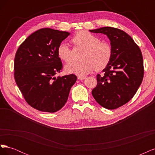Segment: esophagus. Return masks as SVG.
<instances>
[{
  "instance_id": "34e87169",
  "label": "esophagus",
  "mask_w": 155,
  "mask_h": 155,
  "mask_svg": "<svg viewBox=\"0 0 155 155\" xmlns=\"http://www.w3.org/2000/svg\"><path fill=\"white\" fill-rule=\"evenodd\" d=\"M85 78H86L85 76H78V79L79 80H83Z\"/></svg>"
}]
</instances>
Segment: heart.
<instances>
[{"label":"heart","instance_id":"1","mask_svg":"<svg viewBox=\"0 0 155 155\" xmlns=\"http://www.w3.org/2000/svg\"><path fill=\"white\" fill-rule=\"evenodd\" d=\"M73 43L85 49L82 54L81 61L69 62L65 67L67 72L78 75H85L96 68L101 70L109 64L112 58L111 45L105 41H100L99 37L87 31H80L74 35ZM59 57L66 62L71 59V51L66 43L59 44L58 48Z\"/></svg>","mask_w":155,"mask_h":155}]
</instances>
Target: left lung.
Returning a JSON list of instances; mask_svg holds the SVG:
<instances>
[{
	"label": "left lung",
	"mask_w": 155,
	"mask_h": 155,
	"mask_svg": "<svg viewBox=\"0 0 155 155\" xmlns=\"http://www.w3.org/2000/svg\"><path fill=\"white\" fill-rule=\"evenodd\" d=\"M106 35L110 41L112 58L102 75H97V85L92 91L96 101L107 109H115L129 102L143 80L144 69L139 46L127 33L112 27L91 30Z\"/></svg>",
	"instance_id": "8db88e82"
}]
</instances>
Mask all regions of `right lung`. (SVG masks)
<instances>
[{
    "instance_id": "add662e5",
    "label": "right lung",
    "mask_w": 155,
    "mask_h": 155,
    "mask_svg": "<svg viewBox=\"0 0 155 155\" xmlns=\"http://www.w3.org/2000/svg\"><path fill=\"white\" fill-rule=\"evenodd\" d=\"M70 33L42 28L28 37L14 59V78L26 101L34 109L47 112L60 110L77 80L74 74L55 77L63 68L58 54L59 44Z\"/></svg>"
}]
</instances>
